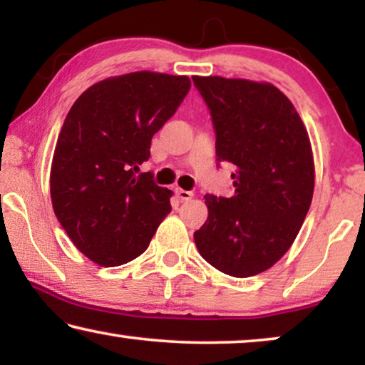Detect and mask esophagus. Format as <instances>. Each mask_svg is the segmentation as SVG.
Listing matches in <instances>:
<instances>
[{"instance_id":"34e87169","label":"esophagus","mask_w":365,"mask_h":365,"mask_svg":"<svg viewBox=\"0 0 365 365\" xmlns=\"http://www.w3.org/2000/svg\"><path fill=\"white\" fill-rule=\"evenodd\" d=\"M176 196H178V199L181 202H186V201H191V199L194 197V192H191V191H186V189H176Z\"/></svg>"}]
</instances>
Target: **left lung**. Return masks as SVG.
Masks as SVG:
<instances>
[{"label":"left lung","instance_id":"1","mask_svg":"<svg viewBox=\"0 0 365 365\" xmlns=\"http://www.w3.org/2000/svg\"><path fill=\"white\" fill-rule=\"evenodd\" d=\"M211 109L219 163L236 166L232 197L206 194L194 232L201 256L232 277L272 267L301 231L314 194L307 129L281 89L266 81L192 76Z\"/></svg>","mask_w":365,"mask_h":365}]
</instances>
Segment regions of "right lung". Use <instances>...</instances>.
Instances as JSON below:
<instances>
[{"mask_svg":"<svg viewBox=\"0 0 365 365\" xmlns=\"http://www.w3.org/2000/svg\"><path fill=\"white\" fill-rule=\"evenodd\" d=\"M189 88L187 76L134 71L94 83L69 109L49 191L69 239L98 266H123L141 256L171 212V189L138 173L153 136Z\"/></svg>","mask_w":365,"mask_h":365,"instance_id":"add662e5","label":"right lung"}]
</instances>
